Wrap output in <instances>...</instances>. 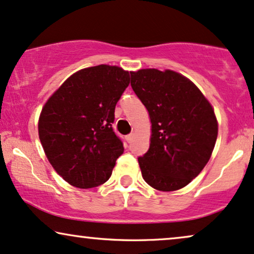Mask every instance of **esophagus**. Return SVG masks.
Instances as JSON below:
<instances>
[{"label": "esophagus", "instance_id": "obj_1", "mask_svg": "<svg viewBox=\"0 0 254 254\" xmlns=\"http://www.w3.org/2000/svg\"><path fill=\"white\" fill-rule=\"evenodd\" d=\"M133 136H134V134H129V135H127L126 136V140H127V142H130L133 140Z\"/></svg>", "mask_w": 254, "mask_h": 254}]
</instances>
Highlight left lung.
Here are the masks:
<instances>
[{"label":"left lung","mask_w":254,"mask_h":254,"mask_svg":"<svg viewBox=\"0 0 254 254\" xmlns=\"http://www.w3.org/2000/svg\"><path fill=\"white\" fill-rule=\"evenodd\" d=\"M130 86L148 111L151 143L137 159L143 180L172 192L187 186L211 158L218 136L214 109L190 79L177 71H130Z\"/></svg>","instance_id":"obj_1"}]
</instances>
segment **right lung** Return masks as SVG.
Masks as SVG:
<instances>
[{
  "label": "right lung",
  "mask_w": 254,
  "mask_h": 254,
  "mask_svg": "<svg viewBox=\"0 0 254 254\" xmlns=\"http://www.w3.org/2000/svg\"><path fill=\"white\" fill-rule=\"evenodd\" d=\"M129 71L99 64L70 75L41 111L39 137L53 168L79 189L105 184L124 145L112 128Z\"/></svg>",
  "instance_id": "add662e5"
}]
</instances>
